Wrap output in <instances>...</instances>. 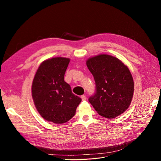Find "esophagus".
<instances>
[{
    "mask_svg": "<svg viewBox=\"0 0 161 161\" xmlns=\"http://www.w3.org/2000/svg\"><path fill=\"white\" fill-rule=\"evenodd\" d=\"M80 97H81V99H82V101H85L86 100V96L85 95H81Z\"/></svg>",
    "mask_w": 161,
    "mask_h": 161,
    "instance_id": "1",
    "label": "esophagus"
}]
</instances>
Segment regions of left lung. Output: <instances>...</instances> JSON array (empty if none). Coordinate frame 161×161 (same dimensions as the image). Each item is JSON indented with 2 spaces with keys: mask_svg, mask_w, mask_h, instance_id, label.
<instances>
[{
  "mask_svg": "<svg viewBox=\"0 0 161 161\" xmlns=\"http://www.w3.org/2000/svg\"><path fill=\"white\" fill-rule=\"evenodd\" d=\"M86 66L95 82V92L89 101L97 113L108 119L124 113L134 93V80L128 68L107 54L89 58Z\"/></svg>",
  "mask_w": 161,
  "mask_h": 161,
  "instance_id": "obj_1",
  "label": "left lung"
}]
</instances>
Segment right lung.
<instances>
[{
    "mask_svg": "<svg viewBox=\"0 0 161 161\" xmlns=\"http://www.w3.org/2000/svg\"><path fill=\"white\" fill-rule=\"evenodd\" d=\"M69 62V58L61 57L43 61L33 80L32 97L37 110L43 118L55 124L69 121L81 101L64 80Z\"/></svg>",
    "mask_w": 161,
    "mask_h": 161,
    "instance_id": "right-lung-1",
    "label": "right lung"
}]
</instances>
